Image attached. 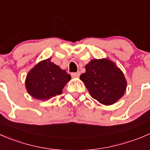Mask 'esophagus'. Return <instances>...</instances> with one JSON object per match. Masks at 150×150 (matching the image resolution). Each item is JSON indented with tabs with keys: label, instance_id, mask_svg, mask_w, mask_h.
<instances>
[{
	"label": "esophagus",
	"instance_id": "esophagus-1",
	"mask_svg": "<svg viewBox=\"0 0 150 150\" xmlns=\"http://www.w3.org/2000/svg\"><path fill=\"white\" fill-rule=\"evenodd\" d=\"M80 72L79 71H78V72H72V74H71V75H72V76L73 77V78H78V77L80 76Z\"/></svg>",
	"mask_w": 150,
	"mask_h": 150
}]
</instances>
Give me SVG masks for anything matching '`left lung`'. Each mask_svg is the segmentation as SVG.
<instances>
[{
    "label": "left lung",
    "mask_w": 150,
    "mask_h": 150,
    "mask_svg": "<svg viewBox=\"0 0 150 150\" xmlns=\"http://www.w3.org/2000/svg\"><path fill=\"white\" fill-rule=\"evenodd\" d=\"M91 96L104 105L115 103L123 96L126 81L114 62L106 59H93L80 76Z\"/></svg>",
    "instance_id": "left-lung-1"
}]
</instances>
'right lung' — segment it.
Returning a JSON list of instances; mask_svg holds the SVG:
<instances>
[{
	"instance_id": "1",
	"label": "right lung",
	"mask_w": 150,
	"mask_h": 150,
	"mask_svg": "<svg viewBox=\"0 0 150 150\" xmlns=\"http://www.w3.org/2000/svg\"><path fill=\"white\" fill-rule=\"evenodd\" d=\"M71 79L64 69L51 62L49 59L40 62L29 72L26 88L33 97L46 100L61 94L63 88Z\"/></svg>"
}]
</instances>
